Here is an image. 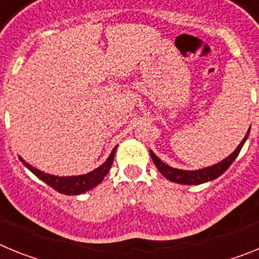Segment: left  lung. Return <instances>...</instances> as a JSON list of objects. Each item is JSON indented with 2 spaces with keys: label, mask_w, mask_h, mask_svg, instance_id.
<instances>
[{
  "label": "left lung",
  "mask_w": 259,
  "mask_h": 259,
  "mask_svg": "<svg viewBox=\"0 0 259 259\" xmlns=\"http://www.w3.org/2000/svg\"><path fill=\"white\" fill-rule=\"evenodd\" d=\"M249 131H250V128H249L248 132H246L244 140L240 143V145L237 146L236 150H235L232 154L228 155V157L226 158V159H223V161L212 164V166L201 168V170L185 171V170H179V168H174V167L163 163V162H162L161 159H159V158L152 152V150H150V157H152L155 167H157L158 170H159V172H161L167 180H170V182H174V183H179V184H185V185L202 184V183L211 182V180L217 179L218 176H221L222 174H223L224 171L227 170L228 167L232 164V162L235 161L237 155H239L244 143H245L246 139H248Z\"/></svg>",
  "instance_id": "obj_1"
}]
</instances>
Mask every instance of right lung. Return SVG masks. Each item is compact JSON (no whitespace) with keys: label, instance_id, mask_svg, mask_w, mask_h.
<instances>
[{"label":"right lung","instance_id":"right-lung-1","mask_svg":"<svg viewBox=\"0 0 259 259\" xmlns=\"http://www.w3.org/2000/svg\"><path fill=\"white\" fill-rule=\"evenodd\" d=\"M116 148H118V145L114 148L113 152L110 153L109 158H107L106 161H105L101 166L95 168V170L91 171V172L84 174V175H77V176L50 175V174L42 172V171L37 170V168H35V167L31 166L29 163H27L23 158L19 157V159L29 171H32V172L35 174L38 179H41L44 183H47L48 185H50L53 189H56V191L59 192V193L74 196V194H81L87 191H91L92 188H95L96 185H98L102 182V179L107 175L110 167H111V164H113Z\"/></svg>","mask_w":259,"mask_h":259}]
</instances>
